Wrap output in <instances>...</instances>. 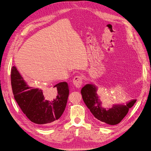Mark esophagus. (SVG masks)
<instances>
[{"label": "esophagus", "mask_w": 151, "mask_h": 151, "mask_svg": "<svg viewBox=\"0 0 151 151\" xmlns=\"http://www.w3.org/2000/svg\"><path fill=\"white\" fill-rule=\"evenodd\" d=\"M73 84L77 88H81L82 86L83 83V77L81 76H76L73 78Z\"/></svg>", "instance_id": "obj_1"}]
</instances>
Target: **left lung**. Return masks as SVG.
Listing matches in <instances>:
<instances>
[{
    "mask_svg": "<svg viewBox=\"0 0 151 151\" xmlns=\"http://www.w3.org/2000/svg\"><path fill=\"white\" fill-rule=\"evenodd\" d=\"M96 92L97 88L95 86L87 84L81 90L82 99L93 116L102 123L109 125L119 124L126 116L129 109L136 102V100H132L126 105H113L112 108L108 110L101 107L99 97Z\"/></svg>",
    "mask_w": 151,
    "mask_h": 151,
    "instance_id": "left-lung-1",
    "label": "left lung"
}]
</instances>
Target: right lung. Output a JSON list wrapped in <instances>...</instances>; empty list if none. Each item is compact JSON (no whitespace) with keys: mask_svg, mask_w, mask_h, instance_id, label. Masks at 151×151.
<instances>
[{"mask_svg":"<svg viewBox=\"0 0 151 151\" xmlns=\"http://www.w3.org/2000/svg\"><path fill=\"white\" fill-rule=\"evenodd\" d=\"M11 83L16 102L32 122L40 126L52 125L63 113L69 96L66 82L59 83L53 90L44 93L26 84L16 67L13 66Z\"/></svg>","mask_w":151,"mask_h":151,"instance_id":"add662e5","label":"right lung"}]
</instances>
